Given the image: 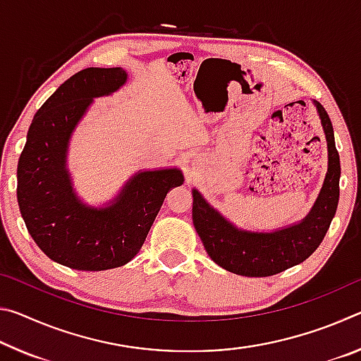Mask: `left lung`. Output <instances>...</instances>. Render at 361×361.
I'll return each mask as SVG.
<instances>
[{"label":"left lung","instance_id":"1","mask_svg":"<svg viewBox=\"0 0 361 361\" xmlns=\"http://www.w3.org/2000/svg\"><path fill=\"white\" fill-rule=\"evenodd\" d=\"M328 148V170L312 209L301 221L276 231H250L229 221L192 189V223L210 258L237 276L269 277L299 264L312 255L325 237L339 202V154L329 116L314 100Z\"/></svg>","mask_w":361,"mask_h":361}]
</instances>
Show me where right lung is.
<instances>
[{
  "label": "right lung",
  "mask_w": 361,
  "mask_h": 361,
  "mask_svg": "<svg viewBox=\"0 0 361 361\" xmlns=\"http://www.w3.org/2000/svg\"><path fill=\"white\" fill-rule=\"evenodd\" d=\"M126 70L85 68L44 102L28 129L17 166V202L30 235L44 255L76 271H106L135 258L172 188L178 167L138 170L100 207L79 197L68 170V148L94 99L127 82Z\"/></svg>",
  "instance_id": "right-lung-1"
}]
</instances>
